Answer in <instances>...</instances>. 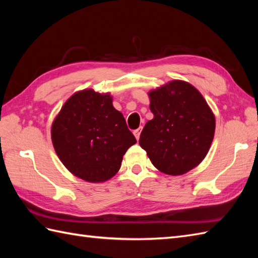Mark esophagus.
<instances>
[{"label":"esophagus","instance_id":"obj_1","mask_svg":"<svg viewBox=\"0 0 258 258\" xmlns=\"http://www.w3.org/2000/svg\"><path fill=\"white\" fill-rule=\"evenodd\" d=\"M141 132H142V127H140V128H138V130H135L134 131V135H135V138H136V140H140V135H141Z\"/></svg>","mask_w":258,"mask_h":258}]
</instances>
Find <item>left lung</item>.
I'll list each match as a JSON object with an SVG mask.
<instances>
[{
    "label": "left lung",
    "instance_id": "obj_1",
    "mask_svg": "<svg viewBox=\"0 0 258 258\" xmlns=\"http://www.w3.org/2000/svg\"><path fill=\"white\" fill-rule=\"evenodd\" d=\"M154 117L144 126L140 145L164 174L183 175L207 155L215 133V115L188 82L173 80L149 92Z\"/></svg>",
    "mask_w": 258,
    "mask_h": 258
}]
</instances>
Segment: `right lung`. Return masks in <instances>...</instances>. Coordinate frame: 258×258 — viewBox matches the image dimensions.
Listing matches in <instances>:
<instances>
[{
	"label": "right lung",
	"mask_w": 258,
	"mask_h": 258,
	"mask_svg": "<svg viewBox=\"0 0 258 258\" xmlns=\"http://www.w3.org/2000/svg\"><path fill=\"white\" fill-rule=\"evenodd\" d=\"M51 138L63 165L90 183L112 178L136 143L112 95L93 89L75 92L64 103L52 123Z\"/></svg>",
	"instance_id": "1"
}]
</instances>
